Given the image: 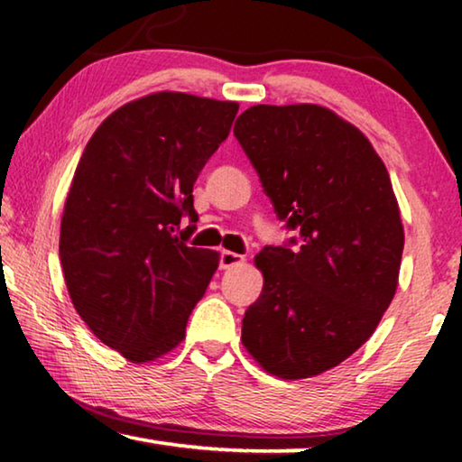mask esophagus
<instances>
[{
    "instance_id": "34e87169",
    "label": "esophagus",
    "mask_w": 462,
    "mask_h": 462,
    "mask_svg": "<svg viewBox=\"0 0 462 462\" xmlns=\"http://www.w3.org/2000/svg\"><path fill=\"white\" fill-rule=\"evenodd\" d=\"M245 263V256L238 253H232V250H222L220 254V269H232L238 267V264Z\"/></svg>"
}]
</instances>
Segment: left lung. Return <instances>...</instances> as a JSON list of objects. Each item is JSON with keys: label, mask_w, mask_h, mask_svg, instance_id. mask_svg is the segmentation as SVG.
Returning <instances> with one entry per match:
<instances>
[{"label": "left lung", "mask_w": 462, "mask_h": 462, "mask_svg": "<svg viewBox=\"0 0 462 462\" xmlns=\"http://www.w3.org/2000/svg\"><path fill=\"white\" fill-rule=\"evenodd\" d=\"M234 136L300 230L297 248L254 256L264 283L242 344L275 377H316L371 338L395 295L403 224L389 173L361 130L316 104L253 106Z\"/></svg>", "instance_id": "left-lung-1"}]
</instances>
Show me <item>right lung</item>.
I'll use <instances>...</instances> for the list:
<instances>
[{
	"label": "right lung",
	"instance_id": "obj_1",
	"mask_svg": "<svg viewBox=\"0 0 462 462\" xmlns=\"http://www.w3.org/2000/svg\"><path fill=\"white\" fill-rule=\"evenodd\" d=\"M236 101L156 91L116 109L81 154L60 220L59 254L89 330L130 363L169 355L220 264L187 246L193 183L230 134ZM192 226L179 231L180 217Z\"/></svg>",
	"mask_w": 462,
	"mask_h": 462
}]
</instances>
